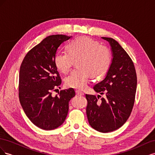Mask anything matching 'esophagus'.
<instances>
[{
	"mask_svg": "<svg viewBox=\"0 0 155 155\" xmlns=\"http://www.w3.org/2000/svg\"><path fill=\"white\" fill-rule=\"evenodd\" d=\"M76 93L78 95H79V96H83L84 95V93L83 92L80 91H79V90H76Z\"/></svg>",
	"mask_w": 155,
	"mask_h": 155,
	"instance_id": "1",
	"label": "esophagus"
}]
</instances>
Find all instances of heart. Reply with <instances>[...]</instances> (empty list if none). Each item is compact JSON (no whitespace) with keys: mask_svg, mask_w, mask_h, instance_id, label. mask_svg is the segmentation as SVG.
I'll use <instances>...</instances> for the list:
<instances>
[{"mask_svg":"<svg viewBox=\"0 0 155 155\" xmlns=\"http://www.w3.org/2000/svg\"><path fill=\"white\" fill-rule=\"evenodd\" d=\"M67 51L57 52L54 64L60 72H68L76 60V69L64 79L70 88H85L91 77L98 79L109 70L111 64V54L104 45L88 37L80 36L70 41L66 46Z\"/></svg>","mask_w":155,"mask_h":155,"instance_id":"1","label":"heart"}]
</instances>
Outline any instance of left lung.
<instances>
[{"label": "left lung", "instance_id": "8db88e82", "mask_svg": "<svg viewBox=\"0 0 155 155\" xmlns=\"http://www.w3.org/2000/svg\"><path fill=\"white\" fill-rule=\"evenodd\" d=\"M112 52V63L105 78L93 87L96 92L105 94L98 100L94 95L86 94V112L89 124L101 133H109L121 127L132 112L137 91V72L132 59L120 45L109 37Z\"/></svg>", "mask_w": 155, "mask_h": 155}]
</instances>
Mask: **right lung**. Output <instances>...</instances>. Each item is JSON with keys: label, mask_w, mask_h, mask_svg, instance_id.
Here are the masks:
<instances>
[{"label": "right lung", "mask_w": 155, "mask_h": 155, "mask_svg": "<svg viewBox=\"0 0 155 155\" xmlns=\"http://www.w3.org/2000/svg\"><path fill=\"white\" fill-rule=\"evenodd\" d=\"M70 37L53 35L46 37L26 54L21 63L18 97L31 122L44 130L58 128L64 121L68 103L75 96L74 88L61 91L52 96L61 83L54 64V56L61 44Z\"/></svg>", "instance_id": "add662e5"}]
</instances>
